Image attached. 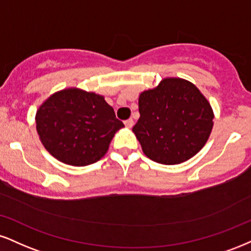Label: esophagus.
I'll use <instances>...</instances> for the list:
<instances>
[{"label": "esophagus", "mask_w": 251, "mask_h": 251, "mask_svg": "<svg viewBox=\"0 0 251 251\" xmlns=\"http://www.w3.org/2000/svg\"><path fill=\"white\" fill-rule=\"evenodd\" d=\"M133 125H134L133 119H127V120H125V126H126V127L131 128Z\"/></svg>", "instance_id": "1"}]
</instances>
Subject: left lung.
I'll return each instance as SVG.
<instances>
[{"label": "left lung", "mask_w": 251, "mask_h": 251, "mask_svg": "<svg viewBox=\"0 0 251 251\" xmlns=\"http://www.w3.org/2000/svg\"><path fill=\"white\" fill-rule=\"evenodd\" d=\"M139 118L132 131L147 158L162 165L185 162L200 151L213 128L209 101L194 84L165 78L139 96Z\"/></svg>", "instance_id": "obj_1"}]
</instances>
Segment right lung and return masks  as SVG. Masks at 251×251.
Instances as JSON below:
<instances>
[{
  "mask_svg": "<svg viewBox=\"0 0 251 251\" xmlns=\"http://www.w3.org/2000/svg\"><path fill=\"white\" fill-rule=\"evenodd\" d=\"M123 127L104 97L76 87L53 93L36 113V128L45 150L71 166L100 160Z\"/></svg>",
  "mask_w": 251,
  "mask_h": 251,
  "instance_id": "add662e5",
  "label": "right lung"
}]
</instances>
